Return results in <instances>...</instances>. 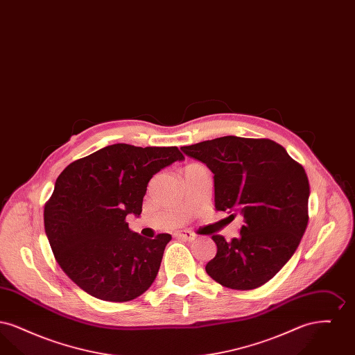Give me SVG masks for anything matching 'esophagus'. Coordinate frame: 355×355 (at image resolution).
<instances>
[{"label":"esophagus","mask_w":355,"mask_h":355,"mask_svg":"<svg viewBox=\"0 0 355 355\" xmlns=\"http://www.w3.org/2000/svg\"><path fill=\"white\" fill-rule=\"evenodd\" d=\"M174 236L180 239H185V241H194L196 239V234L189 232V230H181V232H175Z\"/></svg>","instance_id":"34e87169"}]
</instances>
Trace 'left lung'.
<instances>
[{
  "mask_svg": "<svg viewBox=\"0 0 355 355\" xmlns=\"http://www.w3.org/2000/svg\"><path fill=\"white\" fill-rule=\"evenodd\" d=\"M181 150L214 174L216 209L239 211L245 222L230 242L211 236L217 254L206 272L234 290L262 286L295 253L309 222L310 186L302 165L268 138L226 135Z\"/></svg>",
  "mask_w": 355,
  "mask_h": 355,
  "instance_id": "obj_1",
  "label": "left lung"
}]
</instances>
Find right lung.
<instances>
[{"label": "right lung", "instance_id": "right-lung-1", "mask_svg": "<svg viewBox=\"0 0 355 355\" xmlns=\"http://www.w3.org/2000/svg\"><path fill=\"white\" fill-rule=\"evenodd\" d=\"M185 159L175 146L114 144L80 158L58 175L44 209L51 250L69 278L87 294L128 302L152 286L170 234L154 239L129 229L153 175Z\"/></svg>", "mask_w": 355, "mask_h": 355}]
</instances>
